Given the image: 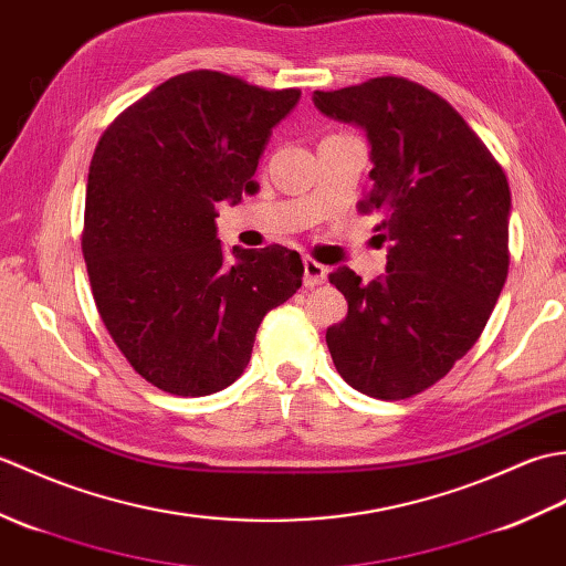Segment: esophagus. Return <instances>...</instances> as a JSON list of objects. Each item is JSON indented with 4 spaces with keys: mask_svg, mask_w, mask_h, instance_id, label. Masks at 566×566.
<instances>
[{
    "mask_svg": "<svg viewBox=\"0 0 566 566\" xmlns=\"http://www.w3.org/2000/svg\"><path fill=\"white\" fill-rule=\"evenodd\" d=\"M326 276H328L326 264L316 262L314 258H304V284L306 286L323 284V282H326Z\"/></svg>",
    "mask_w": 566,
    "mask_h": 566,
    "instance_id": "obj_1",
    "label": "esophagus"
}]
</instances>
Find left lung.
<instances>
[{"label": "left lung", "mask_w": 566, "mask_h": 566, "mask_svg": "<svg viewBox=\"0 0 566 566\" xmlns=\"http://www.w3.org/2000/svg\"><path fill=\"white\" fill-rule=\"evenodd\" d=\"M318 109L367 130L371 191L391 240L387 274H328L347 298L326 331L335 369L371 399L399 401L440 381L482 335L509 276L511 189L499 160L440 94L406 77L314 92Z\"/></svg>", "instance_id": "left-lung-1"}]
</instances>
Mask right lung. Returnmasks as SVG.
<instances>
[{
	"label": "right lung",
	"mask_w": 566,
	"mask_h": 566,
	"mask_svg": "<svg viewBox=\"0 0 566 566\" xmlns=\"http://www.w3.org/2000/svg\"><path fill=\"white\" fill-rule=\"evenodd\" d=\"M302 90L216 70L158 84L104 130L84 201L82 255L94 304L138 375L209 396L250 363L268 311L302 286L296 250H221L216 203L255 195L258 160Z\"/></svg>",
	"instance_id": "add662e5"
}]
</instances>
